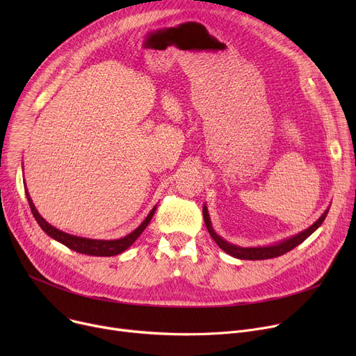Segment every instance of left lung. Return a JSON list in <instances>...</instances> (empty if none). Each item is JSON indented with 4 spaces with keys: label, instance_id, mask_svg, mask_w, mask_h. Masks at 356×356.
<instances>
[{
    "label": "left lung",
    "instance_id": "1",
    "mask_svg": "<svg viewBox=\"0 0 356 356\" xmlns=\"http://www.w3.org/2000/svg\"><path fill=\"white\" fill-rule=\"evenodd\" d=\"M327 215V211L317 219L313 225L310 228H307L306 231L297 234L283 242H280V244L277 245H271V247H258V248H241V247H236V245H232L229 244V242L223 241L220 236H218L215 234V231L212 229V225H211V219H209V215H208V209L207 207H203V218H204V223H207V228L211 234V236L215 239L216 244L225 251L227 254L235 257V258H239V259H268V258H275V257H280L289 251H291L293 248H296L297 245H300L303 241H306L317 228H319L325 218Z\"/></svg>",
    "mask_w": 356,
    "mask_h": 356
}]
</instances>
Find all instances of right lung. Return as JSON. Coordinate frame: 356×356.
Here are the masks:
<instances>
[{
  "label": "right lung",
  "mask_w": 356,
  "mask_h": 356,
  "mask_svg": "<svg viewBox=\"0 0 356 356\" xmlns=\"http://www.w3.org/2000/svg\"><path fill=\"white\" fill-rule=\"evenodd\" d=\"M26 195H27V200H29V204H30V209H31V213L33 216L35 218L37 223H39L40 228L49 235L51 236L53 239L62 242L63 245H66L67 248L76 251L79 254H86V255H95V257H112V255H118L121 252H124L128 247H131L136 242V239L143 234V231L147 228V225L149 223V220H152L154 212H156V208L148 213V216L145 218V220L141 223V225L131 232L129 235L121 238V239H115V241H101V239H88V238H81V236H73V235H69L66 232H62L59 229H56L54 227L49 225V223L39 215V212L35 211L34 204L26 191Z\"/></svg>",
  "instance_id": "1"
}]
</instances>
